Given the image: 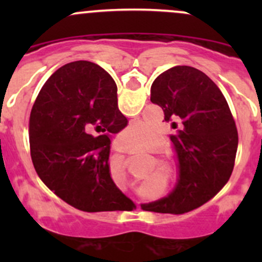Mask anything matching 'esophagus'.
Masks as SVG:
<instances>
[{
  "instance_id": "34e87169",
  "label": "esophagus",
  "mask_w": 262,
  "mask_h": 262,
  "mask_svg": "<svg viewBox=\"0 0 262 262\" xmlns=\"http://www.w3.org/2000/svg\"><path fill=\"white\" fill-rule=\"evenodd\" d=\"M113 144H114V148H115L116 150H121V152H129V150L132 149V148L126 146V144L124 143V142L121 141L120 138H116L115 141H114V143H113Z\"/></svg>"
}]
</instances>
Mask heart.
<instances>
[{"label": "heart", "mask_w": 262, "mask_h": 262, "mask_svg": "<svg viewBox=\"0 0 262 262\" xmlns=\"http://www.w3.org/2000/svg\"><path fill=\"white\" fill-rule=\"evenodd\" d=\"M121 138L128 146L143 147L153 142L155 129L146 121H134L124 129L121 133Z\"/></svg>", "instance_id": "heart-1"}]
</instances>
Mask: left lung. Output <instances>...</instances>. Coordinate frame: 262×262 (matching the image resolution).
I'll list each match as a JSON object with an SVG mask.
<instances>
[{"label": "left lung", "instance_id": "obj_1", "mask_svg": "<svg viewBox=\"0 0 262 262\" xmlns=\"http://www.w3.org/2000/svg\"><path fill=\"white\" fill-rule=\"evenodd\" d=\"M150 101L179 129L170 138L179 158L180 179L165 199L142 205L156 213L189 212L218 194L232 175L238 133L228 102L202 71L176 66L150 87Z\"/></svg>", "mask_w": 262, "mask_h": 262}]
</instances>
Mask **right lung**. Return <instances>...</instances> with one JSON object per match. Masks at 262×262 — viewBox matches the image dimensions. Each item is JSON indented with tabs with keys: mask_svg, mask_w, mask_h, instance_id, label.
I'll return each instance as SVG.
<instances>
[{
	"mask_svg": "<svg viewBox=\"0 0 262 262\" xmlns=\"http://www.w3.org/2000/svg\"><path fill=\"white\" fill-rule=\"evenodd\" d=\"M116 84L100 66L76 60L55 71L31 109L34 168L58 198L87 213L128 210L130 199L110 176L112 134L125 128Z\"/></svg>",
	"mask_w": 262,
	"mask_h": 262,
	"instance_id": "1",
	"label": "right lung"
}]
</instances>
